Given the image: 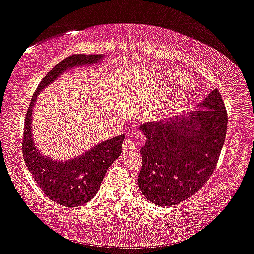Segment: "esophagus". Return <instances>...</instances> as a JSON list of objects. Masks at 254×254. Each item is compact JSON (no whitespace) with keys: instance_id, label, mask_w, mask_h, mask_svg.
Instances as JSON below:
<instances>
[{"instance_id":"esophagus-1","label":"esophagus","mask_w":254,"mask_h":254,"mask_svg":"<svg viewBox=\"0 0 254 254\" xmlns=\"http://www.w3.org/2000/svg\"><path fill=\"white\" fill-rule=\"evenodd\" d=\"M135 148H136V143L133 140H131L130 137H127V139L123 141V150H124V152L133 151V150H135Z\"/></svg>"}]
</instances>
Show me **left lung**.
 Returning <instances> with one entry per match:
<instances>
[{"label":"left lung","mask_w":254,"mask_h":254,"mask_svg":"<svg viewBox=\"0 0 254 254\" xmlns=\"http://www.w3.org/2000/svg\"><path fill=\"white\" fill-rule=\"evenodd\" d=\"M147 137L137 177L145 198L173 206L196 194L217 166L227 130V113L218 89L184 117L140 127Z\"/></svg>","instance_id":"left-lung-1"}]
</instances>
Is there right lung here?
Wrapping results in <instances>:
<instances>
[{"mask_svg":"<svg viewBox=\"0 0 254 254\" xmlns=\"http://www.w3.org/2000/svg\"><path fill=\"white\" fill-rule=\"evenodd\" d=\"M102 57V55H71L62 60L38 85L25 115L22 139L25 166L45 195L55 203L66 207H78L95 196L109 167L122 152L124 135L104 141L74 160L54 161L42 156L33 144L32 107L41 89L47 87L68 68L91 65Z\"/></svg>","mask_w":254,"mask_h":254,"instance_id":"obj_1","label":"right lung"}]
</instances>
